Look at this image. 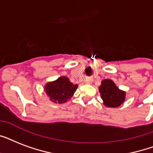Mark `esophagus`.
Segmentation results:
<instances>
[{"instance_id":"esophagus-1","label":"esophagus","mask_w":153,"mask_h":153,"mask_svg":"<svg viewBox=\"0 0 153 153\" xmlns=\"http://www.w3.org/2000/svg\"><path fill=\"white\" fill-rule=\"evenodd\" d=\"M85 82H86V83H87V84H91V79H86V80H85Z\"/></svg>"}]
</instances>
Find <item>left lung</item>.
<instances>
[{
  "label": "left lung",
  "instance_id": "obj_1",
  "mask_svg": "<svg viewBox=\"0 0 153 153\" xmlns=\"http://www.w3.org/2000/svg\"><path fill=\"white\" fill-rule=\"evenodd\" d=\"M99 92L103 104L107 107H118L126 99V92L121 91L110 79H104L102 81Z\"/></svg>",
  "mask_w": 153,
  "mask_h": 153
}]
</instances>
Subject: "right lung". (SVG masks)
<instances>
[{"label": "right lung", "mask_w": 153, "mask_h": 153, "mask_svg": "<svg viewBox=\"0 0 153 153\" xmlns=\"http://www.w3.org/2000/svg\"><path fill=\"white\" fill-rule=\"evenodd\" d=\"M77 88V84L74 85L68 78L62 76L55 81L48 82L44 86V91L51 102L61 104L71 99Z\"/></svg>", "instance_id": "1"}]
</instances>
